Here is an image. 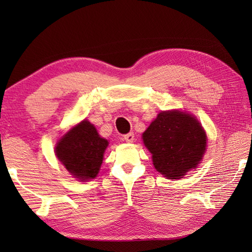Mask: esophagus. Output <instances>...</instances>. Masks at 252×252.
Returning <instances> with one entry per match:
<instances>
[{
    "label": "esophagus",
    "instance_id": "obj_1",
    "mask_svg": "<svg viewBox=\"0 0 252 252\" xmlns=\"http://www.w3.org/2000/svg\"><path fill=\"white\" fill-rule=\"evenodd\" d=\"M123 138H125L126 142L131 143V142H133V140H134V134L133 133H127L126 135H123Z\"/></svg>",
    "mask_w": 252,
    "mask_h": 252
}]
</instances>
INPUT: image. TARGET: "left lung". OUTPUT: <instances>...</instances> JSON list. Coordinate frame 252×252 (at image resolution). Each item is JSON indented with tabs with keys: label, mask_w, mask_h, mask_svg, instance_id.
I'll use <instances>...</instances> for the list:
<instances>
[{
	"label": "left lung",
	"mask_w": 252,
	"mask_h": 252,
	"mask_svg": "<svg viewBox=\"0 0 252 252\" xmlns=\"http://www.w3.org/2000/svg\"><path fill=\"white\" fill-rule=\"evenodd\" d=\"M153 165L168 179L195 169L206 151L207 135L194 117L180 111L161 112L142 134Z\"/></svg>",
	"instance_id": "1"
}]
</instances>
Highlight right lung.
<instances>
[{
    "mask_svg": "<svg viewBox=\"0 0 252 252\" xmlns=\"http://www.w3.org/2000/svg\"><path fill=\"white\" fill-rule=\"evenodd\" d=\"M108 144L95 127L84 120L60 140L55 153L67 171L85 181L96 177Z\"/></svg>",
    "mask_w": 252,
    "mask_h": 252,
    "instance_id": "right-lung-1",
    "label": "right lung"
}]
</instances>
